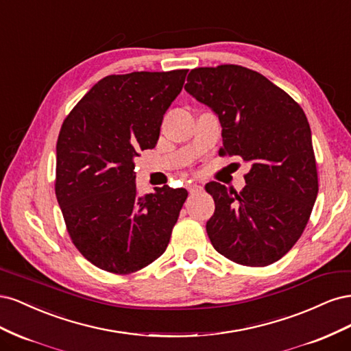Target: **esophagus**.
I'll return each mask as SVG.
<instances>
[{"mask_svg": "<svg viewBox=\"0 0 351 351\" xmlns=\"http://www.w3.org/2000/svg\"><path fill=\"white\" fill-rule=\"evenodd\" d=\"M187 189H189V193H190V195H196V193H199L200 190H202V186L193 184V186H189Z\"/></svg>", "mask_w": 351, "mask_h": 351, "instance_id": "esophagus-1", "label": "esophagus"}]
</instances>
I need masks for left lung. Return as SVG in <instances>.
<instances>
[{
    "mask_svg": "<svg viewBox=\"0 0 351 351\" xmlns=\"http://www.w3.org/2000/svg\"><path fill=\"white\" fill-rule=\"evenodd\" d=\"M184 89L214 111L221 155L250 162L241 192L205 186L215 212L206 222L212 246L246 267H267L289 252L309 221L317 171L306 114L261 73L222 64L190 71Z\"/></svg>",
    "mask_w": 351,
    "mask_h": 351,
    "instance_id": "obj_1",
    "label": "left lung"
}]
</instances>
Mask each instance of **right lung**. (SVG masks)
<instances>
[{
    "label": "right lung",
    "instance_id": "right-lung-1",
    "mask_svg": "<svg viewBox=\"0 0 351 351\" xmlns=\"http://www.w3.org/2000/svg\"><path fill=\"white\" fill-rule=\"evenodd\" d=\"M189 70L101 79L71 110L57 141L56 195L71 241L95 267L132 274L165 252L186 189L141 196L134 158L155 147Z\"/></svg>",
    "mask_w": 351,
    "mask_h": 351
}]
</instances>
